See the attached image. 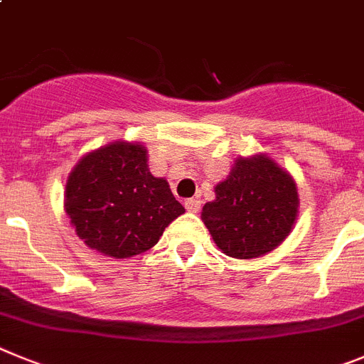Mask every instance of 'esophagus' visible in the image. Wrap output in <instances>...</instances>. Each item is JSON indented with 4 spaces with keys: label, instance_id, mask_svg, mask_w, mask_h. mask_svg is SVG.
<instances>
[{
    "label": "esophagus",
    "instance_id": "1",
    "mask_svg": "<svg viewBox=\"0 0 364 364\" xmlns=\"http://www.w3.org/2000/svg\"><path fill=\"white\" fill-rule=\"evenodd\" d=\"M185 207L188 213H200L201 210V200L200 198H191L185 201Z\"/></svg>",
    "mask_w": 364,
    "mask_h": 364
}]
</instances>
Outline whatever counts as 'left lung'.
<instances>
[{
  "label": "left lung",
  "mask_w": 364,
  "mask_h": 364,
  "mask_svg": "<svg viewBox=\"0 0 364 364\" xmlns=\"http://www.w3.org/2000/svg\"><path fill=\"white\" fill-rule=\"evenodd\" d=\"M299 196L291 176L265 156L238 159L216 200L203 207L205 225L218 247L232 258H258L289 235Z\"/></svg>",
  "instance_id": "1"
}]
</instances>
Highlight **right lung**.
Masks as SVG:
<instances>
[{"instance_id":"right-lung-1","label":"right lung","mask_w":364,"mask_h":364,"mask_svg":"<svg viewBox=\"0 0 364 364\" xmlns=\"http://www.w3.org/2000/svg\"><path fill=\"white\" fill-rule=\"evenodd\" d=\"M65 210L87 247L129 258L159 242L185 213L168 183L148 170L141 144L113 143L82 157L65 185Z\"/></svg>"}]
</instances>
